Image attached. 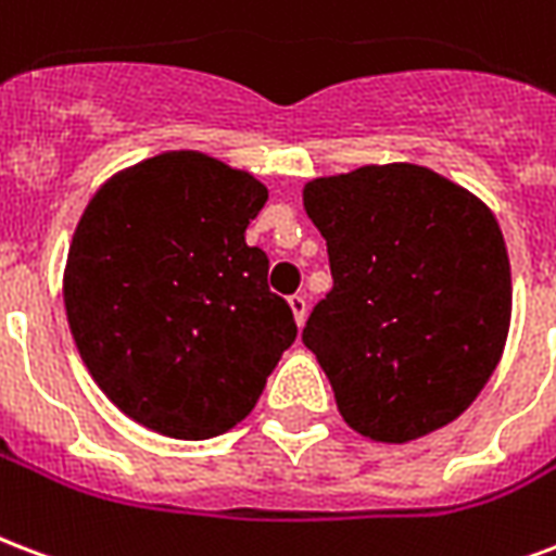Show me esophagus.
Returning <instances> with one entry per match:
<instances>
[{"mask_svg": "<svg viewBox=\"0 0 556 556\" xmlns=\"http://www.w3.org/2000/svg\"><path fill=\"white\" fill-rule=\"evenodd\" d=\"M288 306H291V312H294V320H296V324L303 326V320H306V312H308L306 296H303V294L288 296Z\"/></svg>", "mask_w": 556, "mask_h": 556, "instance_id": "obj_1", "label": "esophagus"}]
</instances>
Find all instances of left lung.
Here are the masks:
<instances>
[{"instance_id": "obj_1", "label": "left lung", "mask_w": 556, "mask_h": 556, "mask_svg": "<svg viewBox=\"0 0 556 556\" xmlns=\"http://www.w3.org/2000/svg\"><path fill=\"white\" fill-rule=\"evenodd\" d=\"M303 206L332 268L303 344L346 426L379 443L448 426L484 391L510 329L514 286L495 215L410 163L317 177Z\"/></svg>"}]
</instances>
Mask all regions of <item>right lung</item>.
<instances>
[{
    "label": "right lung",
    "mask_w": 556,
    "mask_h": 556,
    "mask_svg": "<svg viewBox=\"0 0 556 556\" xmlns=\"http://www.w3.org/2000/svg\"><path fill=\"white\" fill-rule=\"evenodd\" d=\"M268 189L198 151L118 172L80 215L63 303L80 358L139 426L175 440L230 431L294 344L291 306L244 241Z\"/></svg>",
    "instance_id": "right-lung-1"
}]
</instances>
